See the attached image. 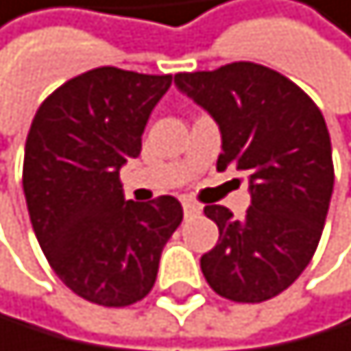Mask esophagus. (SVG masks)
<instances>
[{"label": "esophagus", "mask_w": 351, "mask_h": 351, "mask_svg": "<svg viewBox=\"0 0 351 351\" xmlns=\"http://www.w3.org/2000/svg\"><path fill=\"white\" fill-rule=\"evenodd\" d=\"M181 206H183V215H186V217H193V215H197L199 210H202V206L195 204L193 199H183Z\"/></svg>", "instance_id": "1"}]
</instances>
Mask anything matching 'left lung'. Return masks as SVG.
<instances>
[{"mask_svg":"<svg viewBox=\"0 0 351 351\" xmlns=\"http://www.w3.org/2000/svg\"><path fill=\"white\" fill-rule=\"evenodd\" d=\"M177 87L219 125L217 170L251 179L242 219L223 206L204 213L219 239L202 255L215 293L264 302L291 287L316 253L334 190L332 143L318 105L282 73L255 62L174 75Z\"/></svg>","mask_w":351,"mask_h":351,"instance_id":"left-lung-1","label":"left lung"}]
</instances>
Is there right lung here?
Returning a JSON list of instances; mask_svg holds the SVG:
<instances>
[{
    "label": "right lung",
    "instance_id": "right-lung-1",
    "mask_svg": "<svg viewBox=\"0 0 351 351\" xmlns=\"http://www.w3.org/2000/svg\"><path fill=\"white\" fill-rule=\"evenodd\" d=\"M170 84V73L91 69L53 91L28 130L22 183L35 237L56 276L93 304L143 300L183 219L174 197L125 202L121 183Z\"/></svg>",
    "mask_w": 351,
    "mask_h": 351
}]
</instances>
